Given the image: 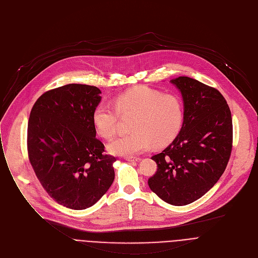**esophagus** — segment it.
Listing matches in <instances>:
<instances>
[{"label":"esophagus","instance_id":"34e87169","mask_svg":"<svg viewBox=\"0 0 258 258\" xmlns=\"http://www.w3.org/2000/svg\"><path fill=\"white\" fill-rule=\"evenodd\" d=\"M125 160L128 161V162H138V161H140V158H137V157H126Z\"/></svg>","mask_w":258,"mask_h":258}]
</instances>
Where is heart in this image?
Segmentation results:
<instances>
[{"label": "heart", "mask_w": 258, "mask_h": 258, "mask_svg": "<svg viewBox=\"0 0 258 258\" xmlns=\"http://www.w3.org/2000/svg\"><path fill=\"white\" fill-rule=\"evenodd\" d=\"M114 106L99 104L92 114L95 129L106 139L117 134L120 115H134L130 122L132 132L109 144V150L114 154L134 156L153 144L164 146L175 139L182 126L183 106L179 97L146 86L118 94Z\"/></svg>", "instance_id": "1"}]
</instances>
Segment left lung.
<instances>
[{"instance_id": "1", "label": "left lung", "mask_w": 258, "mask_h": 258, "mask_svg": "<svg viewBox=\"0 0 258 258\" xmlns=\"http://www.w3.org/2000/svg\"><path fill=\"white\" fill-rule=\"evenodd\" d=\"M184 101L178 136L151 158L158 170L148 186L172 205L189 204L207 193L225 172L233 146L230 108L222 93L186 76L171 80Z\"/></svg>"}]
</instances>
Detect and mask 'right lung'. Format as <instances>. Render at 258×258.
Segmentation results:
<instances>
[{
    "mask_svg": "<svg viewBox=\"0 0 258 258\" xmlns=\"http://www.w3.org/2000/svg\"><path fill=\"white\" fill-rule=\"evenodd\" d=\"M100 90L67 84L45 91L33 105L27 126L31 167L47 194L71 210L92 207L115 179L116 158L105 154L92 120Z\"/></svg>",
    "mask_w": 258,
    "mask_h": 258,
    "instance_id": "1",
    "label": "right lung"
}]
</instances>
